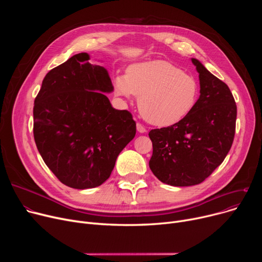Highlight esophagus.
<instances>
[{"label":"esophagus","mask_w":262,"mask_h":262,"mask_svg":"<svg viewBox=\"0 0 262 262\" xmlns=\"http://www.w3.org/2000/svg\"><path fill=\"white\" fill-rule=\"evenodd\" d=\"M137 130H138L139 133H145L146 128L142 125L141 123H137Z\"/></svg>","instance_id":"1"}]
</instances>
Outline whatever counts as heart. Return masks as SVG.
<instances>
[{"label": "heart", "instance_id": "1", "mask_svg": "<svg viewBox=\"0 0 262 262\" xmlns=\"http://www.w3.org/2000/svg\"><path fill=\"white\" fill-rule=\"evenodd\" d=\"M113 86L118 96H139L138 107L142 117L161 127L185 119L200 96V85L194 76L162 59L130 66L125 75L114 78Z\"/></svg>", "mask_w": 262, "mask_h": 262}]
</instances>
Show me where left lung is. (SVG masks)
<instances>
[{
  "instance_id": "1",
  "label": "left lung",
  "mask_w": 262,
  "mask_h": 262,
  "mask_svg": "<svg viewBox=\"0 0 262 262\" xmlns=\"http://www.w3.org/2000/svg\"><path fill=\"white\" fill-rule=\"evenodd\" d=\"M201 95L193 110L174 125L152 129L149 169L176 187L203 183L228 154L235 138L237 105L228 86L198 59Z\"/></svg>"
}]
</instances>
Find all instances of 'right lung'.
<instances>
[{"label":"right lung","instance_id":"right-lung-1","mask_svg":"<svg viewBox=\"0 0 262 262\" xmlns=\"http://www.w3.org/2000/svg\"><path fill=\"white\" fill-rule=\"evenodd\" d=\"M104 67L79 53L52 69L34 104V139L48 168L66 186L95 188L108 180L136 135L127 110L113 108Z\"/></svg>","mask_w":262,"mask_h":262}]
</instances>
